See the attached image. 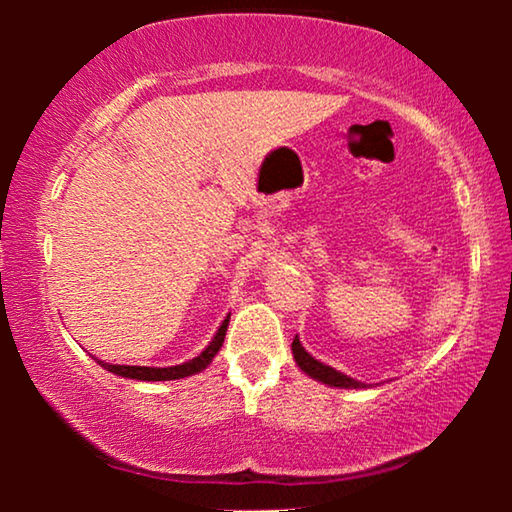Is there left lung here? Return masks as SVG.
<instances>
[{"label":"left lung","instance_id":"obj_1","mask_svg":"<svg viewBox=\"0 0 512 512\" xmlns=\"http://www.w3.org/2000/svg\"><path fill=\"white\" fill-rule=\"evenodd\" d=\"M291 352H293V359H296V363H298V368L303 370L305 375H310L312 380H317L321 384H328V387H338V389H363V387H368V384L354 380V377L340 373V370L326 366V363L314 359L312 354H307L305 347L300 345L298 335L293 338Z\"/></svg>","mask_w":512,"mask_h":512}]
</instances>
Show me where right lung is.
Masks as SVG:
<instances>
[{
    "label": "right lung",
    "instance_id": "add662e5",
    "mask_svg": "<svg viewBox=\"0 0 512 512\" xmlns=\"http://www.w3.org/2000/svg\"><path fill=\"white\" fill-rule=\"evenodd\" d=\"M228 321L230 314L223 319V324L219 331H216L214 340L205 347V352L195 356V359L181 363V366H167V368H151V366H114V363H104L97 361L104 370L114 373L118 377H128V380H139V382H167V380H184V377H191L195 373H202L209 363L214 361V356L219 354V349L223 345V338H226L228 331Z\"/></svg>",
    "mask_w": 512,
    "mask_h": 512
}]
</instances>
